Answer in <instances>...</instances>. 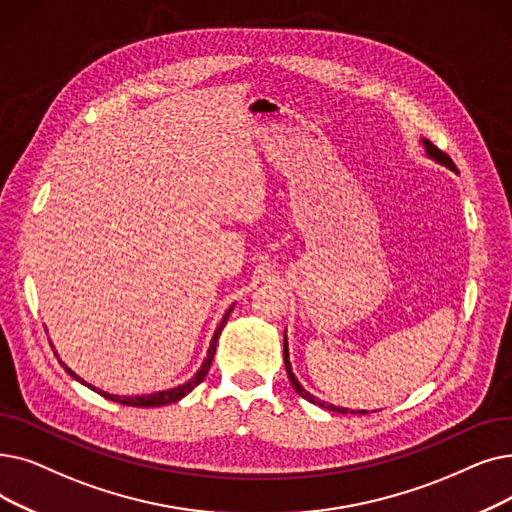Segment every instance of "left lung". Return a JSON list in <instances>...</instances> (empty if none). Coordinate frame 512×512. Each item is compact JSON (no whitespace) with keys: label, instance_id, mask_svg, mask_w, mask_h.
I'll use <instances>...</instances> for the list:
<instances>
[{"label":"left lung","instance_id":"left-lung-1","mask_svg":"<svg viewBox=\"0 0 512 512\" xmlns=\"http://www.w3.org/2000/svg\"><path fill=\"white\" fill-rule=\"evenodd\" d=\"M422 142V146H425V152H427V157L429 159H433V161H437L439 165H446L448 169H452V171H456V165L452 163V159L448 157L446 152H441L437 146H433L429 140H425L422 138L420 140ZM284 366H286V372H288V381H291V385H293V389L303 397V399H307V402H311V404H316V406H320V408H326V410H332V412H341V414H368L366 410H358V412H353V410H349V408H341V406H332V404H326V402H322V399H318L316 395H311L307 389H303V385L297 381V376H295V372H293V366H291V360H288V345H286V335H284Z\"/></svg>","mask_w":512,"mask_h":512}]
</instances>
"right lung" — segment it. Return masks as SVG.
<instances>
[{
  "instance_id": "obj_1",
  "label": "right lung",
  "mask_w": 512,
  "mask_h": 512,
  "mask_svg": "<svg viewBox=\"0 0 512 512\" xmlns=\"http://www.w3.org/2000/svg\"><path fill=\"white\" fill-rule=\"evenodd\" d=\"M232 309H234V305H230V309L226 311L224 314V318H221V322H219V326L215 328V332H213V339H211V345H209V351H207V358L203 360V364H201V368L196 370V374L192 376L190 381H186L184 385H177V387H173V389H167V391H157V393H148V395H110V393H106V391H100V389H96V387H92V385H87L81 376H77L69 366H66L62 360H58L62 366H64V370L69 372L75 381H79V383H83V385H87L90 389H94L96 393H100V395H104L106 399H110V402H119V404H123V406H136V408H154V406H167V404H173V402H180L182 397H186L198 383H203V379L207 376V372H209V368H211V362H213V355H215V345H217V339H219V335H221V328L226 326V322H228V318H230V314H232Z\"/></svg>"
}]
</instances>
